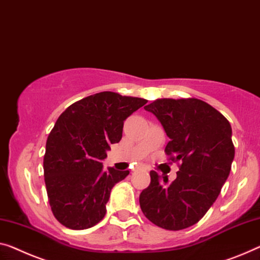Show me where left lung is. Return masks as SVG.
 <instances>
[{
  "label": "left lung",
  "instance_id": "1",
  "mask_svg": "<svg viewBox=\"0 0 260 260\" xmlns=\"http://www.w3.org/2000/svg\"><path fill=\"white\" fill-rule=\"evenodd\" d=\"M145 110L170 139L165 149L169 160L181 165L172 183L150 172V184L139 199L141 210L162 229H187L207 214L229 176L235 157L230 122L195 98L157 99Z\"/></svg>",
  "mask_w": 260,
  "mask_h": 260
}]
</instances>
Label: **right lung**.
<instances>
[{"instance_id": "1", "label": "right lung", "mask_w": 260, "mask_h": 260, "mask_svg": "<svg viewBox=\"0 0 260 260\" xmlns=\"http://www.w3.org/2000/svg\"><path fill=\"white\" fill-rule=\"evenodd\" d=\"M147 100L100 92L69 106L46 140L44 181L52 214L72 230L88 229L106 214L112 188L128 170L108 168L102 161L122 138L123 121Z\"/></svg>"}]
</instances>
